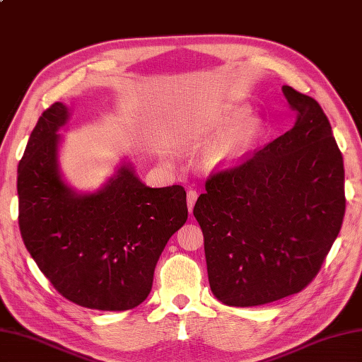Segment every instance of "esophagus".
<instances>
[{
	"mask_svg": "<svg viewBox=\"0 0 362 362\" xmlns=\"http://www.w3.org/2000/svg\"><path fill=\"white\" fill-rule=\"evenodd\" d=\"M197 198H198V193H197V190L190 189V190L187 192V207H189V211H190V214H192V210H193V206H195Z\"/></svg>",
	"mask_w": 362,
	"mask_h": 362,
	"instance_id": "34e87169",
	"label": "esophagus"
}]
</instances>
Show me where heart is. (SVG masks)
Wrapping results in <instances>:
<instances>
[{"label":"heart","mask_w":362,"mask_h":362,"mask_svg":"<svg viewBox=\"0 0 362 362\" xmlns=\"http://www.w3.org/2000/svg\"><path fill=\"white\" fill-rule=\"evenodd\" d=\"M266 134L262 118L250 115L249 105L226 110L214 124L202 132L204 138H218L204 148L201 161L209 172H226L243 164Z\"/></svg>","instance_id":"obj_1"}]
</instances>
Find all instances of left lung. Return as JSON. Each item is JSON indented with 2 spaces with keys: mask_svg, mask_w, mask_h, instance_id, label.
Instances as JSON below:
<instances>
[{
  "mask_svg": "<svg viewBox=\"0 0 362 362\" xmlns=\"http://www.w3.org/2000/svg\"><path fill=\"white\" fill-rule=\"evenodd\" d=\"M293 127L206 182L193 215L211 293L232 307L295 295L320 272L346 211L344 163L313 98L283 86Z\"/></svg>",
  "mask_w": 362,
  "mask_h": 362,
  "instance_id": "left-lung-1",
  "label": "left lung"
}]
</instances>
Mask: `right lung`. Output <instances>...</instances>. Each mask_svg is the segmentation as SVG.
Segmentation results:
<instances>
[{
    "mask_svg": "<svg viewBox=\"0 0 362 362\" xmlns=\"http://www.w3.org/2000/svg\"><path fill=\"white\" fill-rule=\"evenodd\" d=\"M63 103L44 110L18 165L25 249L58 292L81 307L121 312L148 296L167 241L187 221L186 190L152 189L122 161L95 192L63 180L58 152Z\"/></svg>",
    "mask_w": 362,
    "mask_h": 362,
    "instance_id": "add662e5",
    "label": "right lung"
}]
</instances>
